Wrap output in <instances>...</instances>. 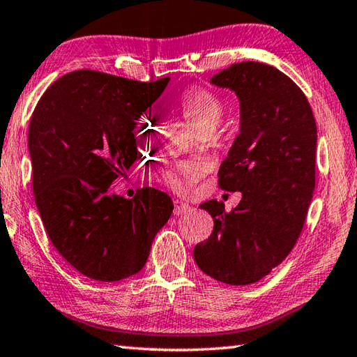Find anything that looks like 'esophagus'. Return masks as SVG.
<instances>
[{"label": "esophagus", "instance_id": "esophagus-1", "mask_svg": "<svg viewBox=\"0 0 357 357\" xmlns=\"http://www.w3.org/2000/svg\"><path fill=\"white\" fill-rule=\"evenodd\" d=\"M173 206H174V210H173V213L176 215V216H179V215H185V213H188V211H190V206H188L187 202H184V201H179V199H176L173 202Z\"/></svg>", "mask_w": 357, "mask_h": 357}]
</instances>
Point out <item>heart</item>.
Segmentation results:
<instances>
[{"label":"heart","instance_id":"obj_1","mask_svg":"<svg viewBox=\"0 0 357 357\" xmlns=\"http://www.w3.org/2000/svg\"><path fill=\"white\" fill-rule=\"evenodd\" d=\"M178 110L195 132H213L222 116V102L210 90L201 87L185 89L178 98ZM204 172L198 161H184L167 169L161 179L176 192H188Z\"/></svg>","mask_w":357,"mask_h":357}]
</instances>
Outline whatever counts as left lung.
Returning a JSON list of instances; mask_svg holds the SVG:
<instances>
[{"instance_id": "left-lung-1", "label": "left lung", "mask_w": 357, "mask_h": 357, "mask_svg": "<svg viewBox=\"0 0 357 357\" xmlns=\"http://www.w3.org/2000/svg\"><path fill=\"white\" fill-rule=\"evenodd\" d=\"M239 101V135L219 167V187L241 192L227 213L211 199L199 208L213 231L195 247L198 267L216 280L248 285L291 252L314 192L317 130L304 92L276 67L245 61L210 79Z\"/></svg>"}]
</instances>
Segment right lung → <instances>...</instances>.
Segmentation results:
<instances>
[{
	"mask_svg": "<svg viewBox=\"0 0 357 357\" xmlns=\"http://www.w3.org/2000/svg\"><path fill=\"white\" fill-rule=\"evenodd\" d=\"M170 78L139 82L95 70L64 75L45 90L29 126L38 211L52 244L81 275L102 282L141 271L173 211L146 187L133 199L112 192L138 159L135 130Z\"/></svg>",
	"mask_w": 357,
	"mask_h": 357,
	"instance_id": "1",
	"label": "right lung"
}]
</instances>
